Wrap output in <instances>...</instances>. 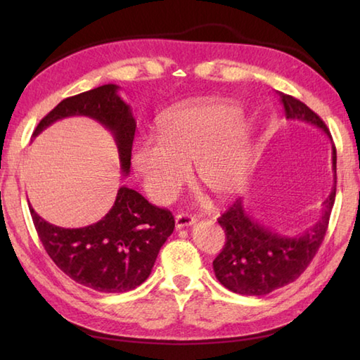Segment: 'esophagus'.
<instances>
[{"label":"esophagus","instance_id":"1","mask_svg":"<svg viewBox=\"0 0 360 360\" xmlns=\"http://www.w3.org/2000/svg\"><path fill=\"white\" fill-rule=\"evenodd\" d=\"M174 223H176V229H178V231H179V229L193 226L195 224V218H192L190 215H186V213H181V215L176 217Z\"/></svg>","mask_w":360,"mask_h":360}]
</instances>
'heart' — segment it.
I'll list each match as a JSON object with an SVG mask.
<instances>
[{"label": "heart", "mask_w": 360, "mask_h": 360, "mask_svg": "<svg viewBox=\"0 0 360 360\" xmlns=\"http://www.w3.org/2000/svg\"><path fill=\"white\" fill-rule=\"evenodd\" d=\"M241 111L224 98H196L159 119V136L142 134L133 147V167L153 201H172L195 179L219 200L238 195L250 173V131Z\"/></svg>", "instance_id": "b5f03b06"}]
</instances>
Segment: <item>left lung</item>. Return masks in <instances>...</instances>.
<instances>
[{
	"label": "left lung",
	"mask_w": 360,
	"mask_h": 360,
	"mask_svg": "<svg viewBox=\"0 0 360 360\" xmlns=\"http://www.w3.org/2000/svg\"><path fill=\"white\" fill-rule=\"evenodd\" d=\"M286 119L309 124L330 137L323 120L292 96L278 93ZM333 172L335 184V147L333 145ZM335 200V186L322 204V215L307 231L298 235H283L259 223L244 207L240 198L218 219L226 232V244L213 259L218 281L241 295H266L286 286L307 269L322 244Z\"/></svg>",
	"instance_id": "8db88e82"
}]
</instances>
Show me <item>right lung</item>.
Here are the masks:
<instances>
[{"label":"right lung","mask_w":360,"mask_h":360,"mask_svg":"<svg viewBox=\"0 0 360 360\" xmlns=\"http://www.w3.org/2000/svg\"><path fill=\"white\" fill-rule=\"evenodd\" d=\"M114 83L60 102L37 125L32 137L53 122L85 116L103 125L116 142L120 172L129 174L136 119ZM37 233L60 269L98 292H127L147 280L158 254L173 233L172 213L150 204L136 190L122 186L106 215L94 224L65 229L43 219L29 205Z\"/></svg>","instance_id":"obj_1"}]
</instances>
